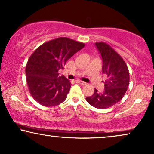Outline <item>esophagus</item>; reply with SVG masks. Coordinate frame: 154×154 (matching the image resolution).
<instances>
[{
	"label": "esophagus",
	"mask_w": 154,
	"mask_h": 154,
	"mask_svg": "<svg viewBox=\"0 0 154 154\" xmlns=\"http://www.w3.org/2000/svg\"><path fill=\"white\" fill-rule=\"evenodd\" d=\"M76 82L78 83V84H79V85H82V86H85V85H87V83L85 82H83V81H82V80H79V79H77V80H76Z\"/></svg>",
	"instance_id": "esophagus-1"
}]
</instances>
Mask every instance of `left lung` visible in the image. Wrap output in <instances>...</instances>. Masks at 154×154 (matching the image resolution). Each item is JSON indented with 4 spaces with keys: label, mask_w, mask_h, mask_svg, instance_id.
<instances>
[{
    "label": "left lung",
    "mask_w": 154,
    "mask_h": 154,
    "mask_svg": "<svg viewBox=\"0 0 154 154\" xmlns=\"http://www.w3.org/2000/svg\"><path fill=\"white\" fill-rule=\"evenodd\" d=\"M103 59L102 72L106 76L105 89L99 93L95 89L86 101L94 108L106 109L123 98L130 84V73L125 62L111 46L105 42L95 43Z\"/></svg>",
    "instance_id": "8db88e82"
}]
</instances>
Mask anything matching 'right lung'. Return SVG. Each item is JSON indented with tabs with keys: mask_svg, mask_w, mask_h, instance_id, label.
<instances>
[{
	"mask_svg": "<svg viewBox=\"0 0 154 154\" xmlns=\"http://www.w3.org/2000/svg\"><path fill=\"white\" fill-rule=\"evenodd\" d=\"M85 46L67 37L48 41L38 46L26 65L29 91L35 101L46 107L58 106L66 99L71 83L59 70L75 53Z\"/></svg>",
	"mask_w": 154,
	"mask_h": 154,
	"instance_id": "obj_1",
	"label": "right lung"
}]
</instances>
